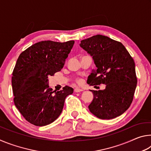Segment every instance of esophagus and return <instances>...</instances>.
Masks as SVG:
<instances>
[{"label":"esophagus","instance_id":"esophagus-1","mask_svg":"<svg viewBox=\"0 0 151 151\" xmlns=\"http://www.w3.org/2000/svg\"><path fill=\"white\" fill-rule=\"evenodd\" d=\"M74 91H75V93H78V92L83 91V89L79 88H75V90H74Z\"/></svg>","mask_w":151,"mask_h":151}]
</instances>
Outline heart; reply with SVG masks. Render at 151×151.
<instances>
[{
    "label": "heart",
    "instance_id": "obj_1",
    "mask_svg": "<svg viewBox=\"0 0 151 151\" xmlns=\"http://www.w3.org/2000/svg\"><path fill=\"white\" fill-rule=\"evenodd\" d=\"M76 83H78V84H80L81 83V80H77V81H76Z\"/></svg>",
    "mask_w": 151,
    "mask_h": 151
}]
</instances>
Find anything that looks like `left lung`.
Returning a JSON list of instances; mask_svg holds the SVG:
<instances>
[{"mask_svg":"<svg viewBox=\"0 0 151 151\" xmlns=\"http://www.w3.org/2000/svg\"><path fill=\"white\" fill-rule=\"evenodd\" d=\"M80 47L96 66L88 76V85H106L104 90L91 91L94 98L89 111L101 119L121 115L131 106L137 87L133 58L121 42L101 35L81 40Z\"/></svg>","mask_w":151,"mask_h":151,"instance_id":"1","label":"left lung"}]
</instances>
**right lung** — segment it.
<instances>
[{
    "mask_svg": "<svg viewBox=\"0 0 151 151\" xmlns=\"http://www.w3.org/2000/svg\"><path fill=\"white\" fill-rule=\"evenodd\" d=\"M74 43L40 41L18 58L12 76L14 103L30 123L39 127L52 123L62 112L66 97L73 93L67 86L52 91L48 78L63 68Z\"/></svg>",
    "mask_w": 151,
    "mask_h": 151,
    "instance_id": "right-lung-1",
    "label": "right lung"
}]
</instances>
